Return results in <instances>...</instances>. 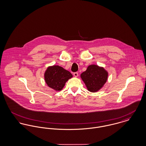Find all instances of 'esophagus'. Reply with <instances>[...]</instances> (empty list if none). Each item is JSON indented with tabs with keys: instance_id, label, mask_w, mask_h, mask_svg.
<instances>
[{
	"instance_id": "esophagus-1",
	"label": "esophagus",
	"mask_w": 146,
	"mask_h": 146,
	"mask_svg": "<svg viewBox=\"0 0 146 146\" xmlns=\"http://www.w3.org/2000/svg\"><path fill=\"white\" fill-rule=\"evenodd\" d=\"M73 75L75 77H77V76H78V73L77 72H75L73 73Z\"/></svg>"
}]
</instances>
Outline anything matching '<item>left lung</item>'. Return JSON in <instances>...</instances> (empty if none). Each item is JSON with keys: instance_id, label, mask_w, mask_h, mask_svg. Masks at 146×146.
<instances>
[{"instance_id": "1", "label": "left lung", "mask_w": 146, "mask_h": 146, "mask_svg": "<svg viewBox=\"0 0 146 146\" xmlns=\"http://www.w3.org/2000/svg\"><path fill=\"white\" fill-rule=\"evenodd\" d=\"M108 76V72L103 67L96 64L89 66L80 75L88 90L91 92H96L102 88L107 81Z\"/></svg>"}]
</instances>
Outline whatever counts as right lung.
<instances>
[{
  "instance_id": "1",
  "label": "right lung",
  "mask_w": 146,
  "mask_h": 146,
  "mask_svg": "<svg viewBox=\"0 0 146 146\" xmlns=\"http://www.w3.org/2000/svg\"><path fill=\"white\" fill-rule=\"evenodd\" d=\"M44 76L47 85L56 91L61 90L66 83L73 77L69 71L57 65L49 66Z\"/></svg>"
}]
</instances>
